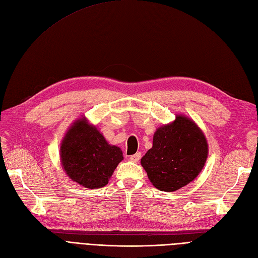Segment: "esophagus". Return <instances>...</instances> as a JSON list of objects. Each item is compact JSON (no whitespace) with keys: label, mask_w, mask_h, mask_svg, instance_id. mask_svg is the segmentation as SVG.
I'll list each match as a JSON object with an SVG mask.
<instances>
[{"label":"esophagus","mask_w":258,"mask_h":258,"mask_svg":"<svg viewBox=\"0 0 258 258\" xmlns=\"http://www.w3.org/2000/svg\"><path fill=\"white\" fill-rule=\"evenodd\" d=\"M140 158H141V153H137L135 155H131L130 156V160L132 162H138L140 160Z\"/></svg>","instance_id":"obj_1"}]
</instances>
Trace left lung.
<instances>
[{
    "mask_svg": "<svg viewBox=\"0 0 258 258\" xmlns=\"http://www.w3.org/2000/svg\"><path fill=\"white\" fill-rule=\"evenodd\" d=\"M208 143L202 131L189 118L175 120L155 132L153 147L141 159L152 184L161 191H174L190 183L204 168Z\"/></svg>",
    "mask_w": 258,
    "mask_h": 258,
    "instance_id": "8db88e82",
    "label": "left lung"
}]
</instances>
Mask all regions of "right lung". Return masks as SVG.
<instances>
[{
    "label": "right lung",
    "mask_w": 258,
    "mask_h": 258,
    "mask_svg": "<svg viewBox=\"0 0 258 258\" xmlns=\"http://www.w3.org/2000/svg\"><path fill=\"white\" fill-rule=\"evenodd\" d=\"M60 157L69 177L90 189L105 186L123 159L120 148L108 144L86 119L77 120L69 129L60 147Z\"/></svg>",
    "instance_id": "right-lung-1"
}]
</instances>
